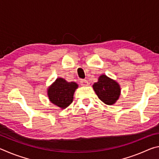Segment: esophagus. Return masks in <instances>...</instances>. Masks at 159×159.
Wrapping results in <instances>:
<instances>
[{"instance_id": "esophagus-1", "label": "esophagus", "mask_w": 159, "mask_h": 159, "mask_svg": "<svg viewBox=\"0 0 159 159\" xmlns=\"http://www.w3.org/2000/svg\"><path fill=\"white\" fill-rule=\"evenodd\" d=\"M80 85H83V86L88 85V80H85V79H81V80H80Z\"/></svg>"}]
</instances>
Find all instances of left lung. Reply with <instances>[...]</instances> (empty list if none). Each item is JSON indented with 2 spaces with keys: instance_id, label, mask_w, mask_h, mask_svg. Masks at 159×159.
<instances>
[{
  "instance_id": "1",
  "label": "left lung",
  "mask_w": 159,
  "mask_h": 159,
  "mask_svg": "<svg viewBox=\"0 0 159 159\" xmlns=\"http://www.w3.org/2000/svg\"><path fill=\"white\" fill-rule=\"evenodd\" d=\"M93 89L99 99L104 104H114L120 96V86L115 80L106 75L99 76L98 81L94 83Z\"/></svg>"
}]
</instances>
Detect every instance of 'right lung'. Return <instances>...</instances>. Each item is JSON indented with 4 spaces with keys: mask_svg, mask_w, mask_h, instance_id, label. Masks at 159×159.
<instances>
[{
    "mask_svg": "<svg viewBox=\"0 0 159 159\" xmlns=\"http://www.w3.org/2000/svg\"><path fill=\"white\" fill-rule=\"evenodd\" d=\"M78 88L74 82H67L61 78L56 79L48 88V95L50 102L61 109H65L73 102L74 93Z\"/></svg>",
    "mask_w": 159,
    "mask_h": 159,
    "instance_id": "1",
    "label": "right lung"
}]
</instances>
